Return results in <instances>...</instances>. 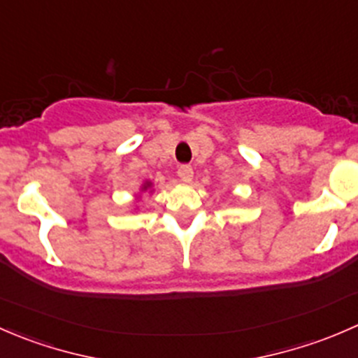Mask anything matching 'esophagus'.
<instances>
[{"label":"esophagus","instance_id":"34e87169","mask_svg":"<svg viewBox=\"0 0 358 358\" xmlns=\"http://www.w3.org/2000/svg\"><path fill=\"white\" fill-rule=\"evenodd\" d=\"M178 176H180V180H182V182H185V183L192 182V176H194L192 166H189V164H182V166H180V168H178Z\"/></svg>","mask_w":358,"mask_h":358}]
</instances>
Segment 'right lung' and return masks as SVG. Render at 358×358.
Segmentation results:
<instances>
[{
	"instance_id": "right-lung-1",
	"label": "right lung",
	"mask_w": 358,
	"mask_h": 358,
	"mask_svg": "<svg viewBox=\"0 0 358 358\" xmlns=\"http://www.w3.org/2000/svg\"><path fill=\"white\" fill-rule=\"evenodd\" d=\"M150 187V182H145V185H143V190H147Z\"/></svg>"
}]
</instances>
